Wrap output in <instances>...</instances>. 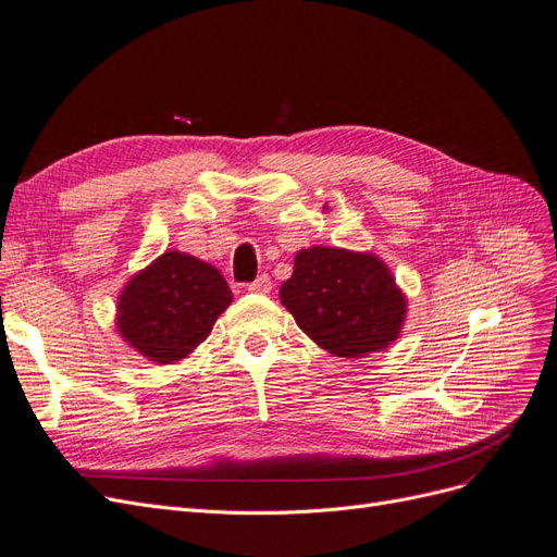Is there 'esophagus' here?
<instances>
[{"label": "esophagus", "instance_id": "1", "mask_svg": "<svg viewBox=\"0 0 557 557\" xmlns=\"http://www.w3.org/2000/svg\"><path fill=\"white\" fill-rule=\"evenodd\" d=\"M246 287H248V290H251V293H258V295H267V293L272 290V278L267 276V274H260L256 281H251V283H248Z\"/></svg>", "mask_w": 557, "mask_h": 557}]
</instances>
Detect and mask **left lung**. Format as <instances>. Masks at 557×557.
<instances>
[{
  "mask_svg": "<svg viewBox=\"0 0 557 557\" xmlns=\"http://www.w3.org/2000/svg\"><path fill=\"white\" fill-rule=\"evenodd\" d=\"M281 301L320 348L348 359L387 348L406 318V297L385 264L327 246L295 256Z\"/></svg>",
  "mask_w": 557,
  "mask_h": 557,
  "instance_id": "obj_1",
  "label": "left lung"
}]
</instances>
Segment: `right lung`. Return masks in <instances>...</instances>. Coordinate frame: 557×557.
I'll return each mask as SVG.
<instances>
[{"instance_id": "obj_1", "label": "right lung", "mask_w": 557, "mask_h": 557, "mask_svg": "<svg viewBox=\"0 0 557 557\" xmlns=\"http://www.w3.org/2000/svg\"><path fill=\"white\" fill-rule=\"evenodd\" d=\"M233 301L225 278L194 256L170 251L133 276L120 297V334L151 361L184 359Z\"/></svg>"}]
</instances>
